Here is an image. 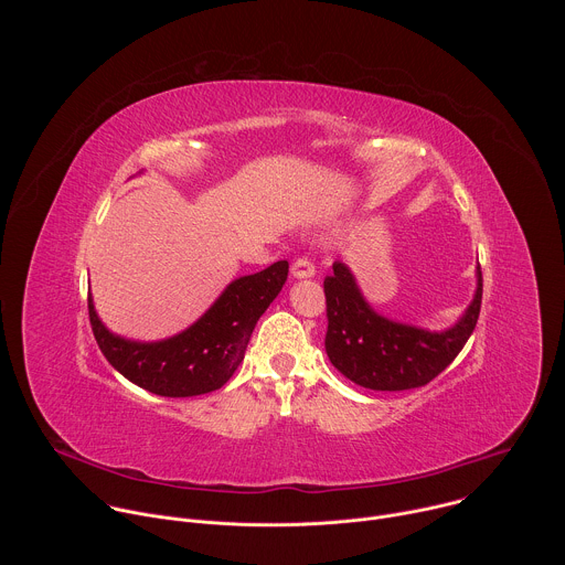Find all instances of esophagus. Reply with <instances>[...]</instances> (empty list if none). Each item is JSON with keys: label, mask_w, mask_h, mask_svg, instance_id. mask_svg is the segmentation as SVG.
<instances>
[{"label": "esophagus", "mask_w": 565, "mask_h": 565, "mask_svg": "<svg viewBox=\"0 0 565 565\" xmlns=\"http://www.w3.org/2000/svg\"><path fill=\"white\" fill-rule=\"evenodd\" d=\"M290 273H292V277L295 279H308V277H315V264L310 262V259H306V257H299L297 262H292V268H290Z\"/></svg>", "instance_id": "1"}]
</instances>
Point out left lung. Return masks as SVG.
<instances>
[{
  "label": "left lung",
  "mask_w": 565,
  "mask_h": 565,
  "mask_svg": "<svg viewBox=\"0 0 565 565\" xmlns=\"http://www.w3.org/2000/svg\"><path fill=\"white\" fill-rule=\"evenodd\" d=\"M327 353L351 382L373 391H405L429 384L462 351L476 329L482 299V273L473 301L456 327L429 333L377 315L362 297L351 270L335 262L324 279Z\"/></svg>",
  "instance_id": "obj_1"
}]
</instances>
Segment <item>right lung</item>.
Segmentation results:
<instances>
[{
  "label": "right lung",
  "mask_w": 565,
  "mask_h": 565,
  "mask_svg": "<svg viewBox=\"0 0 565 565\" xmlns=\"http://www.w3.org/2000/svg\"><path fill=\"white\" fill-rule=\"evenodd\" d=\"M286 279L288 262L234 279L196 324L153 344L111 335L89 297L92 331L103 355L129 382L166 397L210 393L221 388L244 360L259 317L279 295Z\"/></svg>",
  "instance_id": "obj_1"
}]
</instances>
